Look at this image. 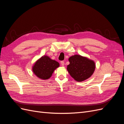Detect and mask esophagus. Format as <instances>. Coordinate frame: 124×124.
<instances>
[{
    "label": "esophagus",
    "instance_id": "1",
    "mask_svg": "<svg viewBox=\"0 0 124 124\" xmlns=\"http://www.w3.org/2000/svg\"><path fill=\"white\" fill-rule=\"evenodd\" d=\"M61 63L62 66H64V65H65V62H63V61H61Z\"/></svg>",
    "mask_w": 124,
    "mask_h": 124
}]
</instances>
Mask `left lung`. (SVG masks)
Listing matches in <instances>:
<instances>
[{"label": "left lung", "mask_w": 124, "mask_h": 124, "mask_svg": "<svg viewBox=\"0 0 124 124\" xmlns=\"http://www.w3.org/2000/svg\"><path fill=\"white\" fill-rule=\"evenodd\" d=\"M70 64L67 70L70 76L78 82H82L92 76L95 69V63L92 60L80 55H75L69 58Z\"/></svg>", "instance_id": "1"}]
</instances>
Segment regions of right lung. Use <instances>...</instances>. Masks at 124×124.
<instances>
[{
  "mask_svg": "<svg viewBox=\"0 0 124 124\" xmlns=\"http://www.w3.org/2000/svg\"><path fill=\"white\" fill-rule=\"evenodd\" d=\"M59 66V63L51 59L47 56H43L32 67V71L36 76L42 80L48 79L54 71Z\"/></svg>",
  "mask_w": 124,
  "mask_h": 124,
  "instance_id": "obj_1",
  "label": "right lung"
}]
</instances>
